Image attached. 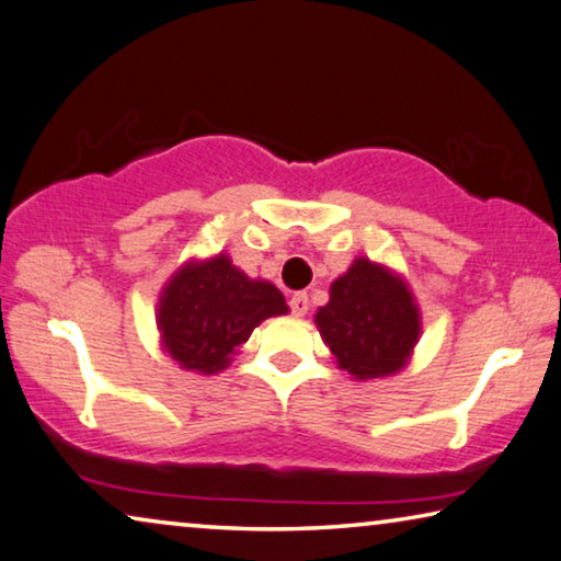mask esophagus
I'll list each match as a JSON object with an SVG mask.
<instances>
[{"label": "esophagus", "instance_id": "obj_1", "mask_svg": "<svg viewBox=\"0 0 561 561\" xmlns=\"http://www.w3.org/2000/svg\"><path fill=\"white\" fill-rule=\"evenodd\" d=\"M288 306H290L293 316H296V318L306 316L308 313V296H306V293H293L290 300H288Z\"/></svg>", "mask_w": 561, "mask_h": 561}]
</instances>
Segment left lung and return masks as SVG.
Wrapping results in <instances>:
<instances>
[{
  "mask_svg": "<svg viewBox=\"0 0 561 561\" xmlns=\"http://www.w3.org/2000/svg\"><path fill=\"white\" fill-rule=\"evenodd\" d=\"M313 321L335 366L356 381L396 376L421 339V308L409 280L366 255L331 283L329 304Z\"/></svg>",
  "mask_w": 561,
  "mask_h": 561,
  "instance_id": "left-lung-1",
  "label": "left lung"
}]
</instances>
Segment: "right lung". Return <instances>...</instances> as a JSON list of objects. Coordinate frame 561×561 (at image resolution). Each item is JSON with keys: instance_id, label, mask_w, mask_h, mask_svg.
<instances>
[{"instance_id": "1", "label": "right lung", "mask_w": 561, "mask_h": 561, "mask_svg": "<svg viewBox=\"0 0 561 561\" xmlns=\"http://www.w3.org/2000/svg\"><path fill=\"white\" fill-rule=\"evenodd\" d=\"M283 293L251 278L228 253L191 257L170 275L158 298L160 346L183 370L220 374L265 318L286 316Z\"/></svg>"}]
</instances>
